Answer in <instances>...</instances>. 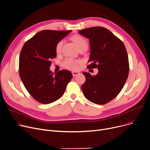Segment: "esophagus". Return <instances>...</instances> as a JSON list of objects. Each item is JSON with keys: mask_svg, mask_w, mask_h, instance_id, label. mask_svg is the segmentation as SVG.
I'll return each instance as SVG.
<instances>
[{"mask_svg": "<svg viewBox=\"0 0 150 150\" xmlns=\"http://www.w3.org/2000/svg\"><path fill=\"white\" fill-rule=\"evenodd\" d=\"M72 75H73V76H75L78 75V74H80V73L78 72H72Z\"/></svg>", "mask_w": 150, "mask_h": 150, "instance_id": "34e87169", "label": "esophagus"}]
</instances>
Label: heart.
Here are the masks:
<instances>
[{"label":"heart","mask_w":150,"mask_h":150,"mask_svg":"<svg viewBox=\"0 0 150 150\" xmlns=\"http://www.w3.org/2000/svg\"><path fill=\"white\" fill-rule=\"evenodd\" d=\"M71 39H72V41L74 42L76 47L78 49L81 48L83 47H87L88 45L87 41L86 40V39L84 38L83 36L75 35L71 37ZM64 44V40H61L59 41L56 45V52L57 53H59L61 52L62 47ZM80 63V61L75 60L71 58H67L66 59L62 62V66L64 67L70 69V70H76L78 69V64Z\"/></svg>","instance_id":"b5f03b06"}]
</instances>
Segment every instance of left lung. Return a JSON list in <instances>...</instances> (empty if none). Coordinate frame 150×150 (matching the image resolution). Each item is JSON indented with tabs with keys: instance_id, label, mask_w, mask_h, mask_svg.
<instances>
[{
	"instance_id": "left-lung-1",
	"label": "left lung",
	"mask_w": 150,
	"mask_h": 150,
	"mask_svg": "<svg viewBox=\"0 0 150 150\" xmlns=\"http://www.w3.org/2000/svg\"><path fill=\"white\" fill-rule=\"evenodd\" d=\"M79 33L89 39L88 69L98 70L95 76L83 73L86 77L81 86L83 94L93 103L106 104L118 96L127 81L129 69L127 50L120 39L106 28L93 27Z\"/></svg>"
}]
</instances>
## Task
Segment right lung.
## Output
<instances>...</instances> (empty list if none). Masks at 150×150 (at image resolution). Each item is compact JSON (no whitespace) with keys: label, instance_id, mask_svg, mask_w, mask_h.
Listing matches in <instances>:
<instances>
[{"label":"right lung","instance_id":"1","mask_svg":"<svg viewBox=\"0 0 150 150\" xmlns=\"http://www.w3.org/2000/svg\"><path fill=\"white\" fill-rule=\"evenodd\" d=\"M71 30H45L23 44L19 56V72L25 89L35 100L49 104L64 93L72 74L66 70L53 74L51 59L57 57V44Z\"/></svg>","mask_w":150,"mask_h":150}]
</instances>
